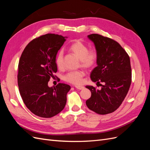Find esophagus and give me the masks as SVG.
<instances>
[{
    "label": "esophagus",
    "mask_w": 150,
    "mask_h": 150,
    "mask_svg": "<svg viewBox=\"0 0 150 150\" xmlns=\"http://www.w3.org/2000/svg\"><path fill=\"white\" fill-rule=\"evenodd\" d=\"M75 88L77 89H79V90H82L84 88V87L83 86H75Z\"/></svg>",
    "instance_id": "obj_1"
}]
</instances>
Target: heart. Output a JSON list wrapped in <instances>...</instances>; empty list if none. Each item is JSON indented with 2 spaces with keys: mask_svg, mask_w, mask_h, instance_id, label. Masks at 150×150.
<instances>
[{
  "mask_svg": "<svg viewBox=\"0 0 150 150\" xmlns=\"http://www.w3.org/2000/svg\"><path fill=\"white\" fill-rule=\"evenodd\" d=\"M71 51L80 59L81 64L83 67L89 69L96 65L98 54L96 49L88 50L86 44L80 40H75L69 47ZM55 62L59 69H62L64 66V53L62 50L56 54ZM85 73L83 70L70 71L64 76V79L71 84L78 85L82 83L83 78Z\"/></svg>",
  "mask_w": 150,
  "mask_h": 150,
  "instance_id": "heart-1",
  "label": "heart"
}]
</instances>
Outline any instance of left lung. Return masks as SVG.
I'll return each mask as SVG.
<instances>
[{
  "label": "left lung",
  "instance_id": "obj_1",
  "mask_svg": "<svg viewBox=\"0 0 150 150\" xmlns=\"http://www.w3.org/2000/svg\"><path fill=\"white\" fill-rule=\"evenodd\" d=\"M88 38L93 42L98 54L97 66L91 72V79L104 84H101L100 90L93 86H86L91 92L86 104L98 114H109L120 106L129 91L131 83L129 57L115 40L97 34L88 35Z\"/></svg>",
  "mask_w": 150,
  "mask_h": 150
}]
</instances>
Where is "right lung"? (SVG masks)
<instances>
[{"instance_id": "obj_1", "label": "right lung", "mask_w": 150, "mask_h": 150, "mask_svg": "<svg viewBox=\"0 0 150 150\" xmlns=\"http://www.w3.org/2000/svg\"><path fill=\"white\" fill-rule=\"evenodd\" d=\"M66 38L54 34L41 35L30 41L22 53L18 86L26 107L36 116L51 117L65 107L71 86L59 83L49 87L48 82L57 71L55 58Z\"/></svg>"}]
</instances>
